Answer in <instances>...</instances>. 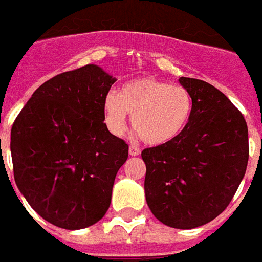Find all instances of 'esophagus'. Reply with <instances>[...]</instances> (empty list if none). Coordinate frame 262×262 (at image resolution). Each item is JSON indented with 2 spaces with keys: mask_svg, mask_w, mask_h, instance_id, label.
<instances>
[{
  "mask_svg": "<svg viewBox=\"0 0 262 262\" xmlns=\"http://www.w3.org/2000/svg\"><path fill=\"white\" fill-rule=\"evenodd\" d=\"M128 152H129V156H139L141 154V148L138 147V146H135V144H131L128 147Z\"/></svg>",
  "mask_w": 262,
  "mask_h": 262,
  "instance_id": "esophagus-1",
  "label": "esophagus"
}]
</instances>
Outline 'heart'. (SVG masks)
Here are the masks:
<instances>
[{
    "mask_svg": "<svg viewBox=\"0 0 262 262\" xmlns=\"http://www.w3.org/2000/svg\"><path fill=\"white\" fill-rule=\"evenodd\" d=\"M192 96L184 86L146 77L129 81L119 95L104 100V120L111 133L120 137L127 127V115L141 138L152 146L169 143L187 128L192 116Z\"/></svg>",
    "mask_w": 262,
    "mask_h": 262,
    "instance_id": "obj_1",
    "label": "heart"
}]
</instances>
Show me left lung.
Returning a JSON list of instances; mask_svg holds the SVG:
<instances>
[{
	"label": "left lung",
	"mask_w": 262,
	"mask_h": 262,
	"mask_svg": "<svg viewBox=\"0 0 262 262\" xmlns=\"http://www.w3.org/2000/svg\"><path fill=\"white\" fill-rule=\"evenodd\" d=\"M192 96V116L174 141L144 148V193L152 215L174 229H194L229 206L249 160L244 115L221 91L181 77Z\"/></svg>",
	"instance_id": "obj_1"
}]
</instances>
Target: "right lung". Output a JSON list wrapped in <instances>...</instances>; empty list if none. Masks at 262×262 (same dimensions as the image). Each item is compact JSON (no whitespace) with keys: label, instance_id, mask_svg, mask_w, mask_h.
Listing matches in <instances>:
<instances>
[{"label":"right lung","instance_id":"obj_1","mask_svg":"<svg viewBox=\"0 0 262 262\" xmlns=\"http://www.w3.org/2000/svg\"><path fill=\"white\" fill-rule=\"evenodd\" d=\"M115 81L96 64L55 75L33 92L10 131L16 185L60 229H85L105 215L128 158V144L104 123Z\"/></svg>","mask_w":262,"mask_h":262}]
</instances>
